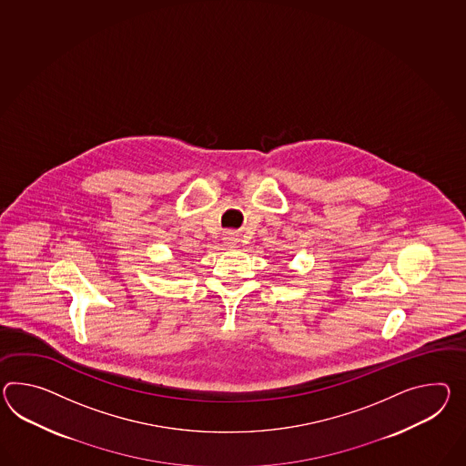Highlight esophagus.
<instances>
[{"mask_svg":"<svg viewBox=\"0 0 466 466\" xmlns=\"http://www.w3.org/2000/svg\"><path fill=\"white\" fill-rule=\"evenodd\" d=\"M224 242H226V246H234L238 242V238H234V234H226Z\"/></svg>","mask_w":466,"mask_h":466,"instance_id":"esophagus-1","label":"esophagus"}]
</instances>
